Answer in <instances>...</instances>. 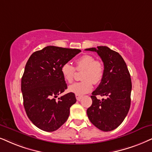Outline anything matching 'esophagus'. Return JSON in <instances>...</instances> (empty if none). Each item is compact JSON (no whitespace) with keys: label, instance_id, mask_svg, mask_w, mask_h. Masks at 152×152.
Masks as SVG:
<instances>
[{"label":"esophagus","instance_id":"esophagus-1","mask_svg":"<svg viewBox=\"0 0 152 152\" xmlns=\"http://www.w3.org/2000/svg\"><path fill=\"white\" fill-rule=\"evenodd\" d=\"M76 99H77L78 101H80L83 97V96L80 95H76Z\"/></svg>","mask_w":152,"mask_h":152}]
</instances>
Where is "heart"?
Instances as JSON below:
<instances>
[{
  "mask_svg": "<svg viewBox=\"0 0 152 152\" xmlns=\"http://www.w3.org/2000/svg\"><path fill=\"white\" fill-rule=\"evenodd\" d=\"M76 69L83 71L82 81L75 83L69 87V91L76 95H83L93 89V83L97 84L101 81L104 72V67L99 60H95L93 56L84 55L76 59ZM76 69L69 63H64L61 67V73L64 79L71 83L73 82Z\"/></svg>",
  "mask_w": 152,
  "mask_h": 152,
  "instance_id": "heart-1",
  "label": "heart"
}]
</instances>
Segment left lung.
Wrapping results in <instances>:
<instances>
[{"label":"left lung","mask_w":152,"mask_h":152,"mask_svg":"<svg viewBox=\"0 0 152 152\" xmlns=\"http://www.w3.org/2000/svg\"><path fill=\"white\" fill-rule=\"evenodd\" d=\"M86 50L96 52L104 63L102 79L92 93V105L87 109L90 122L102 131L118 127L127 116L130 107L132 83L129 71L123 57L107 46L91 48ZM97 95L106 99H96Z\"/></svg>","instance_id":"obj_1"}]
</instances>
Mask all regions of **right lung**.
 <instances>
[{"instance_id": "right-lung-1", "label": "right lung", "mask_w": 152, "mask_h": 152, "mask_svg": "<svg viewBox=\"0 0 152 152\" xmlns=\"http://www.w3.org/2000/svg\"><path fill=\"white\" fill-rule=\"evenodd\" d=\"M80 52L47 46L34 52L26 62L21 83L24 107L31 121L42 130L55 131L69 118L76 102L74 93L55 98L67 88L61 67Z\"/></svg>"}]
</instances>
